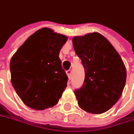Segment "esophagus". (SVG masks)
Returning a JSON list of instances; mask_svg holds the SVG:
<instances>
[{
  "mask_svg": "<svg viewBox=\"0 0 134 134\" xmlns=\"http://www.w3.org/2000/svg\"><path fill=\"white\" fill-rule=\"evenodd\" d=\"M66 74H67V76H68V77L70 80L71 77V69H69L68 71H66Z\"/></svg>",
  "mask_w": 134,
  "mask_h": 134,
  "instance_id": "esophagus-1",
  "label": "esophagus"
}]
</instances>
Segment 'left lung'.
<instances>
[{"label": "left lung", "mask_w": 134, "mask_h": 134, "mask_svg": "<svg viewBox=\"0 0 134 134\" xmlns=\"http://www.w3.org/2000/svg\"><path fill=\"white\" fill-rule=\"evenodd\" d=\"M74 51L85 69V80L74 91L82 110L99 114L108 111L120 98L126 82L121 57L106 38L97 32L72 39Z\"/></svg>", "instance_id": "8db88e82"}]
</instances>
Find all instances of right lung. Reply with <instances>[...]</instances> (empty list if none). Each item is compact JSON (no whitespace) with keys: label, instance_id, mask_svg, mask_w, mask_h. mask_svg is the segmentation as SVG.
Wrapping results in <instances>:
<instances>
[{"label":"right lung","instance_id":"1","mask_svg":"<svg viewBox=\"0 0 134 134\" xmlns=\"http://www.w3.org/2000/svg\"><path fill=\"white\" fill-rule=\"evenodd\" d=\"M65 35L43 28L18 49L10 61L11 81L24 104L44 110L57 104L67 87L68 77L59 54Z\"/></svg>","mask_w":134,"mask_h":134}]
</instances>
